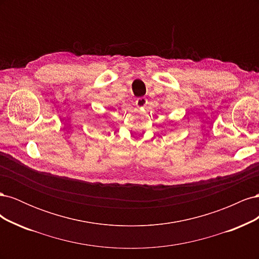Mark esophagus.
Returning <instances> with one entry per match:
<instances>
[{"label": "esophagus", "instance_id": "esophagus-1", "mask_svg": "<svg viewBox=\"0 0 259 259\" xmlns=\"http://www.w3.org/2000/svg\"><path fill=\"white\" fill-rule=\"evenodd\" d=\"M147 103H148V100H147L146 97H139V98H137L136 101H135L136 106H137V107H140V108L146 107Z\"/></svg>", "mask_w": 259, "mask_h": 259}]
</instances>
